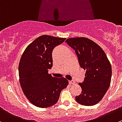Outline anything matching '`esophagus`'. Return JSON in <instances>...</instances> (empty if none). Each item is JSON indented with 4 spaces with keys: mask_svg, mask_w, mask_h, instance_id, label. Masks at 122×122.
Returning <instances> with one entry per match:
<instances>
[{
    "mask_svg": "<svg viewBox=\"0 0 122 122\" xmlns=\"http://www.w3.org/2000/svg\"><path fill=\"white\" fill-rule=\"evenodd\" d=\"M69 83L70 84H74L75 83V81L74 80H71V81H69Z\"/></svg>",
    "mask_w": 122,
    "mask_h": 122,
    "instance_id": "34e87169",
    "label": "esophagus"
}]
</instances>
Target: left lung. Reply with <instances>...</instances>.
I'll use <instances>...</instances> for the list:
<instances>
[{
    "label": "left lung",
    "instance_id": "obj_1",
    "mask_svg": "<svg viewBox=\"0 0 122 122\" xmlns=\"http://www.w3.org/2000/svg\"><path fill=\"white\" fill-rule=\"evenodd\" d=\"M66 42L75 50L80 66L86 70L84 80L80 83L82 91L75 97L78 103L86 106L98 104L110 85L111 66L105 52L88 38H68Z\"/></svg>",
    "mask_w": 122,
    "mask_h": 122
}]
</instances>
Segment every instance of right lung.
<instances>
[{
  "instance_id": "add662e5",
  "label": "right lung",
  "mask_w": 122,
  "mask_h": 122,
  "mask_svg": "<svg viewBox=\"0 0 122 122\" xmlns=\"http://www.w3.org/2000/svg\"><path fill=\"white\" fill-rule=\"evenodd\" d=\"M66 38L42 35L23 52L18 65L20 83L30 102L39 108L56 104L61 91L68 85L65 78L53 77L48 70L53 66L52 51Z\"/></svg>"
}]
</instances>
